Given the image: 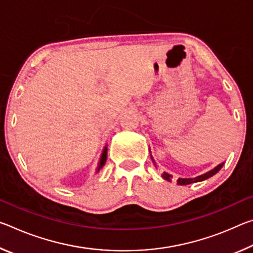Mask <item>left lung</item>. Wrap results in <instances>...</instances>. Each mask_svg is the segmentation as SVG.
<instances>
[{
	"mask_svg": "<svg viewBox=\"0 0 253 253\" xmlns=\"http://www.w3.org/2000/svg\"><path fill=\"white\" fill-rule=\"evenodd\" d=\"M152 160L154 162V164H155V161H154V158L152 157ZM156 166V164H155ZM222 166H223V163L220 165H217L215 169H213L212 170H209L208 173H205L203 175H200L198 177H194V178H178L177 179V184L178 185H187V184H191V183H196V182H201V181H204V179H208L209 177L213 176L214 174H216L219 170L222 169ZM163 177H164L166 181H170V177H172V175H169V173H164L163 174Z\"/></svg>",
	"mask_w": 253,
	"mask_h": 253,
	"instance_id": "1",
	"label": "left lung"
}]
</instances>
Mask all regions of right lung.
I'll return each instance as SVG.
<instances>
[{
    "label": "right lung",
    "instance_id": "obj_1",
    "mask_svg": "<svg viewBox=\"0 0 253 253\" xmlns=\"http://www.w3.org/2000/svg\"><path fill=\"white\" fill-rule=\"evenodd\" d=\"M106 160H107V146H105L104 151H102L101 157H100V162H99V165H98V169H97V172H99V169L102 168V166L105 165Z\"/></svg>",
    "mask_w": 253,
    "mask_h": 253
}]
</instances>
